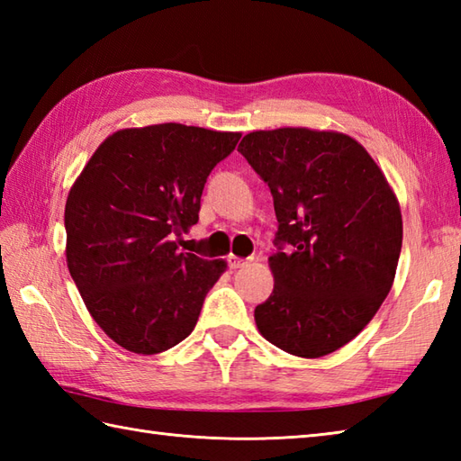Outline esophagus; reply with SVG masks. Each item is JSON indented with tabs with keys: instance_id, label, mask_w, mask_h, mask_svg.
Returning a JSON list of instances; mask_svg holds the SVG:
<instances>
[{
	"instance_id": "esophagus-1",
	"label": "esophagus",
	"mask_w": 461,
	"mask_h": 461,
	"mask_svg": "<svg viewBox=\"0 0 461 461\" xmlns=\"http://www.w3.org/2000/svg\"><path fill=\"white\" fill-rule=\"evenodd\" d=\"M228 263H230V269H240L243 266H248V259H241V258H236V256H230L228 258Z\"/></svg>"
}]
</instances>
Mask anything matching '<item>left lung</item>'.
Masks as SVG:
<instances>
[{"label": "left lung", "mask_w": 461, "mask_h": 461, "mask_svg": "<svg viewBox=\"0 0 461 461\" xmlns=\"http://www.w3.org/2000/svg\"><path fill=\"white\" fill-rule=\"evenodd\" d=\"M238 150L267 182L287 251L269 258L276 287L256 307L271 345L301 358L345 347L393 289L402 213L365 146L337 131L283 126Z\"/></svg>", "instance_id": "left-lung-1"}]
</instances>
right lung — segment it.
I'll use <instances>...</instances> for the list:
<instances>
[{"instance_id": "add662e5", "label": "right lung", "mask_w": 461, "mask_h": 461, "mask_svg": "<svg viewBox=\"0 0 461 461\" xmlns=\"http://www.w3.org/2000/svg\"><path fill=\"white\" fill-rule=\"evenodd\" d=\"M241 139L178 122L116 131L65 203L67 267L96 325L136 355L178 345L198 322L225 259L180 253L203 184Z\"/></svg>"}]
</instances>
